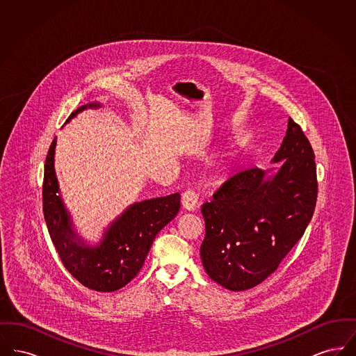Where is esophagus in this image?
<instances>
[{"instance_id":"1","label":"esophagus","mask_w":356,"mask_h":356,"mask_svg":"<svg viewBox=\"0 0 356 356\" xmlns=\"http://www.w3.org/2000/svg\"><path fill=\"white\" fill-rule=\"evenodd\" d=\"M181 205L183 208L186 211H195L199 205V196L195 191L192 189H188L184 193H183V197H181Z\"/></svg>"}]
</instances>
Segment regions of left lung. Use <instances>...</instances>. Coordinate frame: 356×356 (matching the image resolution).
I'll return each instance as SVG.
<instances>
[{"mask_svg": "<svg viewBox=\"0 0 356 356\" xmlns=\"http://www.w3.org/2000/svg\"><path fill=\"white\" fill-rule=\"evenodd\" d=\"M271 161L280 167L238 172L202 207L204 270L229 291H245L264 282L303 236L314 215L315 154L291 118Z\"/></svg>", "mask_w": 356, "mask_h": 356, "instance_id": "1", "label": "left lung"}]
</instances>
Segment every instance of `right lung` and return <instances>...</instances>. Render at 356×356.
Instances as JSON below:
<instances>
[{
	"instance_id": "1",
	"label": "right lung",
	"mask_w": 356,
	"mask_h": 356,
	"mask_svg": "<svg viewBox=\"0 0 356 356\" xmlns=\"http://www.w3.org/2000/svg\"><path fill=\"white\" fill-rule=\"evenodd\" d=\"M99 106L100 102L83 105L69 116L67 122L85 109ZM56 138L47 156L42 186L44 218L51 241L65 268L83 286L99 292L118 291L141 270L154 237L177 215L180 195L131 204L105 228L100 243L88 244L74 231L72 215L60 193L54 170Z\"/></svg>"
}]
</instances>
